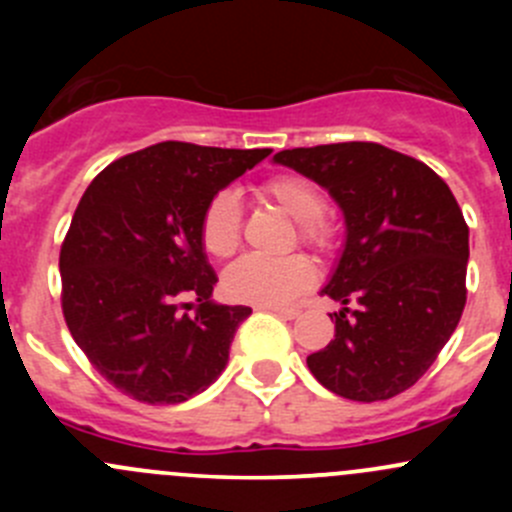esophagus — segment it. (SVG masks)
Masks as SVG:
<instances>
[{"instance_id":"34e87169","label":"esophagus","mask_w":512,"mask_h":512,"mask_svg":"<svg viewBox=\"0 0 512 512\" xmlns=\"http://www.w3.org/2000/svg\"><path fill=\"white\" fill-rule=\"evenodd\" d=\"M265 309V312H275L277 317H282V319H294L299 314V309H294V307H262Z\"/></svg>"}]
</instances>
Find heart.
<instances>
[{
	"label": "heart",
	"instance_id": "heart-1",
	"mask_svg": "<svg viewBox=\"0 0 512 512\" xmlns=\"http://www.w3.org/2000/svg\"><path fill=\"white\" fill-rule=\"evenodd\" d=\"M262 193L275 200L289 218L297 220L299 237L317 250L332 245V227L322 218L327 210L322 190L302 175H277L267 180ZM242 235V205L232 190H220L205 205L200 237L203 247L213 257H230L240 245ZM314 285V267L307 257H262L245 255L232 262L223 275V289L237 302L262 304V307H282L297 294Z\"/></svg>",
	"mask_w": 512,
	"mask_h": 512
}]
</instances>
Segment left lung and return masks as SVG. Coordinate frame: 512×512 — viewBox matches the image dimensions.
Returning a JSON list of instances; mask_svg holds the SVG:
<instances>
[{
  "mask_svg": "<svg viewBox=\"0 0 512 512\" xmlns=\"http://www.w3.org/2000/svg\"><path fill=\"white\" fill-rule=\"evenodd\" d=\"M275 163L322 185L344 215V245L322 294L342 304L334 339L307 366L324 389L384 401L428 371L466 307L468 225L451 188L381 143H329Z\"/></svg>",
  "mask_w": 512,
  "mask_h": 512,
  "instance_id": "left-lung-1",
  "label": "left lung"
}]
</instances>
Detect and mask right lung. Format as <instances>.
Returning a JSON list of instances; mask_svg holds the SVG:
<instances>
[{"label":"right lung","instance_id":"1","mask_svg":"<svg viewBox=\"0 0 512 512\" xmlns=\"http://www.w3.org/2000/svg\"><path fill=\"white\" fill-rule=\"evenodd\" d=\"M270 153L165 141L86 188L61 245V307L81 352L126 396L183 404L223 374L252 309L213 299L200 223L210 198Z\"/></svg>","mask_w":512,"mask_h":512}]
</instances>
